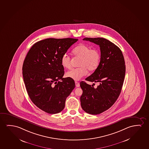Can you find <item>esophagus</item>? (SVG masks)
<instances>
[{
	"label": "esophagus",
	"instance_id": "1",
	"mask_svg": "<svg viewBox=\"0 0 149 149\" xmlns=\"http://www.w3.org/2000/svg\"><path fill=\"white\" fill-rule=\"evenodd\" d=\"M75 84H76V87H80V83H79V82H77V81H76V82H75Z\"/></svg>",
	"mask_w": 149,
	"mask_h": 149
}]
</instances>
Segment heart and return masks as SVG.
<instances>
[{
	"label": "heart",
	"mask_w": 149,
	"mask_h": 149,
	"mask_svg": "<svg viewBox=\"0 0 149 149\" xmlns=\"http://www.w3.org/2000/svg\"><path fill=\"white\" fill-rule=\"evenodd\" d=\"M72 54L75 57L80 58L78 68H72L66 73V76L75 81L80 80L86 76L89 71H94L99 66L101 60V54L97 48H91L85 44H80L73 48ZM61 65L66 68L71 67V60L67 54L62 56Z\"/></svg>",
	"instance_id": "1"
}]
</instances>
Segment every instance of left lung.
I'll use <instances>...</instances> for the list:
<instances>
[{
  "label": "left lung",
  "instance_id": "obj_1",
  "mask_svg": "<svg viewBox=\"0 0 149 149\" xmlns=\"http://www.w3.org/2000/svg\"><path fill=\"white\" fill-rule=\"evenodd\" d=\"M99 45L101 60L99 66L85 80L99 82L97 88L86 82H80L83 93L80 97L82 109L86 113L97 115L109 109L120 95L124 83L126 65L120 48L106 39L85 38Z\"/></svg>",
  "mask_w": 149,
  "mask_h": 149
}]
</instances>
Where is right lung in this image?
I'll list each match as a JSON object with an SVG mask.
<instances>
[{
	"instance_id": "obj_1",
	"label": "right lung",
	"mask_w": 149,
	"mask_h": 149,
	"mask_svg": "<svg viewBox=\"0 0 149 149\" xmlns=\"http://www.w3.org/2000/svg\"><path fill=\"white\" fill-rule=\"evenodd\" d=\"M78 39L48 38L36 42L27 52L22 66L23 81L29 98L39 109L56 114L65 107L75 87L74 80L63 78L61 59Z\"/></svg>"
}]
</instances>
